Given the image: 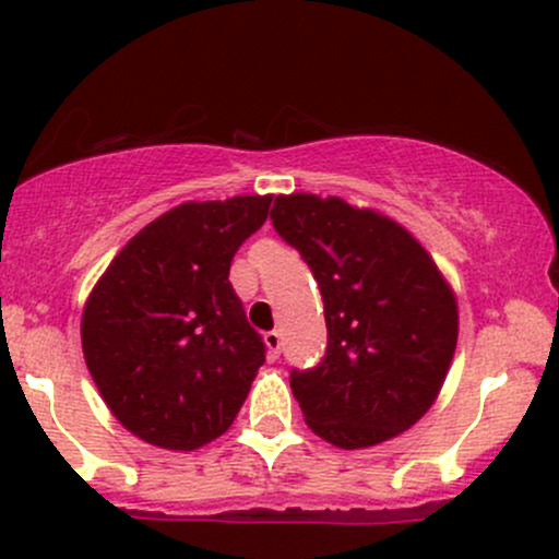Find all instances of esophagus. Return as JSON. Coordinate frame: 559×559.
<instances>
[{
	"label": "esophagus",
	"mask_w": 559,
	"mask_h": 559,
	"mask_svg": "<svg viewBox=\"0 0 559 559\" xmlns=\"http://www.w3.org/2000/svg\"><path fill=\"white\" fill-rule=\"evenodd\" d=\"M265 345H267V358H278L281 356V332L278 330L265 332Z\"/></svg>",
	"instance_id": "esophagus-1"
}]
</instances>
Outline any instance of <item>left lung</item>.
I'll use <instances>...</instances> for the list:
<instances>
[{
  "label": "left lung",
  "instance_id": "1",
  "mask_svg": "<svg viewBox=\"0 0 559 559\" xmlns=\"http://www.w3.org/2000/svg\"><path fill=\"white\" fill-rule=\"evenodd\" d=\"M271 222L324 301V358L292 369L307 426L341 449L377 447L415 426L459 335L456 299L433 260L397 222L343 198L278 195Z\"/></svg>",
  "mask_w": 559,
  "mask_h": 559
}]
</instances>
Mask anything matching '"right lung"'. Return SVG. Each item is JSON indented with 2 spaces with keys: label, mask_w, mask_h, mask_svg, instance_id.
<instances>
[{
  "label": "right lung",
  "mask_w": 559,
  "mask_h": 559,
  "mask_svg": "<svg viewBox=\"0 0 559 559\" xmlns=\"http://www.w3.org/2000/svg\"><path fill=\"white\" fill-rule=\"evenodd\" d=\"M271 195L188 201L146 224L92 288L82 350L105 405L141 441L193 451L235 423L265 343L229 284Z\"/></svg>",
  "instance_id": "obj_1"
}]
</instances>
